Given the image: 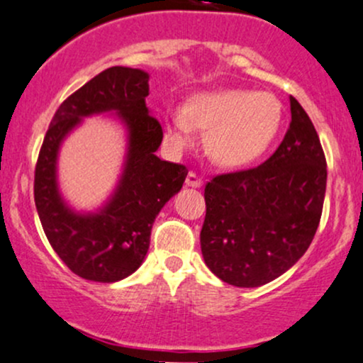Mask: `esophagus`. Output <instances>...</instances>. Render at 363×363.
Returning <instances> with one entry per match:
<instances>
[{
	"instance_id": "34e87169",
	"label": "esophagus",
	"mask_w": 363,
	"mask_h": 363,
	"mask_svg": "<svg viewBox=\"0 0 363 363\" xmlns=\"http://www.w3.org/2000/svg\"><path fill=\"white\" fill-rule=\"evenodd\" d=\"M186 186H192V189H201L202 186V178L199 177L197 173H194V171H190L189 174H186Z\"/></svg>"
}]
</instances>
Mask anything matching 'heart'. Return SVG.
<instances>
[{"label": "heart", "instance_id": "b5f03b06", "mask_svg": "<svg viewBox=\"0 0 363 363\" xmlns=\"http://www.w3.org/2000/svg\"><path fill=\"white\" fill-rule=\"evenodd\" d=\"M281 120L283 108L269 92L218 89L190 97L182 106V115L166 123V138L174 147H186L194 140V130H207V156L225 168H240L266 152Z\"/></svg>", "mask_w": 363, "mask_h": 363}]
</instances>
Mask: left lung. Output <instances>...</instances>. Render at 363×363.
Instances as JSON below:
<instances>
[{
  "instance_id": "obj_1",
  "label": "left lung",
  "mask_w": 363,
  "mask_h": 363,
  "mask_svg": "<svg viewBox=\"0 0 363 363\" xmlns=\"http://www.w3.org/2000/svg\"><path fill=\"white\" fill-rule=\"evenodd\" d=\"M291 123L276 152L252 169L206 185L201 248L228 284L255 288L279 278L307 252L325 195V157L311 118L290 96Z\"/></svg>"
}]
</instances>
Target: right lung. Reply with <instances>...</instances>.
I'll return each instance as SVG.
<instances>
[{
  "mask_svg": "<svg viewBox=\"0 0 363 363\" xmlns=\"http://www.w3.org/2000/svg\"><path fill=\"white\" fill-rule=\"evenodd\" d=\"M149 73L111 67L61 103L40 147L34 201L56 254L80 278L115 283L135 272L149 250L154 219L180 192L189 169L156 156L160 121L149 113ZM113 112L128 130V156L116 192L96 213H79L60 197L57 154L84 117Z\"/></svg>",
  "mask_w": 363,
  "mask_h": 363,
  "instance_id": "add662e5",
  "label": "right lung"
}]
</instances>
